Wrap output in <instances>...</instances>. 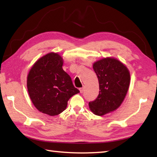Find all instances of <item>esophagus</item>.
Returning a JSON list of instances; mask_svg holds the SVG:
<instances>
[{
	"label": "esophagus",
	"mask_w": 157,
	"mask_h": 157,
	"mask_svg": "<svg viewBox=\"0 0 157 157\" xmlns=\"http://www.w3.org/2000/svg\"><path fill=\"white\" fill-rule=\"evenodd\" d=\"M84 87H82V88H79V91H80V93H83V91H84Z\"/></svg>",
	"instance_id": "esophagus-1"
}]
</instances>
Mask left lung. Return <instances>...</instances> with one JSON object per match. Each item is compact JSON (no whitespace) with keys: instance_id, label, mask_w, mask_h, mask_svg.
<instances>
[{"instance_id":"obj_1","label":"left lung","mask_w":157,"mask_h":157,"mask_svg":"<svg viewBox=\"0 0 157 157\" xmlns=\"http://www.w3.org/2000/svg\"><path fill=\"white\" fill-rule=\"evenodd\" d=\"M99 82L96 99L89 102L90 109L97 116H103L118 109L128 91L130 74L120 61L105 58L93 66Z\"/></svg>"}]
</instances>
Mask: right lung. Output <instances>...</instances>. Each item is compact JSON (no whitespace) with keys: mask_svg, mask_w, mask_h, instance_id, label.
<instances>
[{"mask_svg":"<svg viewBox=\"0 0 157 157\" xmlns=\"http://www.w3.org/2000/svg\"><path fill=\"white\" fill-rule=\"evenodd\" d=\"M62 66V57L50 52L36 62L28 75V91L32 102L39 111L49 116L62 113L70 98L79 93Z\"/></svg>","mask_w":157,"mask_h":157,"instance_id":"add662e5","label":"right lung"}]
</instances>
